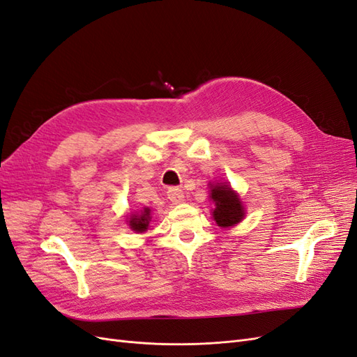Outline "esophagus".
Wrapping results in <instances>:
<instances>
[{"label": "esophagus", "instance_id": "esophagus-1", "mask_svg": "<svg viewBox=\"0 0 357 357\" xmlns=\"http://www.w3.org/2000/svg\"><path fill=\"white\" fill-rule=\"evenodd\" d=\"M167 195H168V199L172 204H180V202L185 201V193H183V190L178 189V188H169L168 192H167Z\"/></svg>", "mask_w": 357, "mask_h": 357}]
</instances>
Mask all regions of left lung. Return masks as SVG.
I'll return each mask as SVG.
<instances>
[{
  "instance_id": "8db88e82",
  "label": "left lung",
  "mask_w": 357,
  "mask_h": 357,
  "mask_svg": "<svg viewBox=\"0 0 357 357\" xmlns=\"http://www.w3.org/2000/svg\"><path fill=\"white\" fill-rule=\"evenodd\" d=\"M211 199L215 202L213 218L222 228L238 223L244 218V208L238 195L232 192L229 186H213Z\"/></svg>"
}]
</instances>
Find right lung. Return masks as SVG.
<instances>
[{
	"label": "right lung",
	"instance_id": "1",
	"mask_svg": "<svg viewBox=\"0 0 357 357\" xmlns=\"http://www.w3.org/2000/svg\"><path fill=\"white\" fill-rule=\"evenodd\" d=\"M149 220H150V210L144 208V211L142 214L134 215L131 222H129V226H131L132 231L144 232L149 226Z\"/></svg>",
	"mask_w": 357,
	"mask_h": 357
}]
</instances>
